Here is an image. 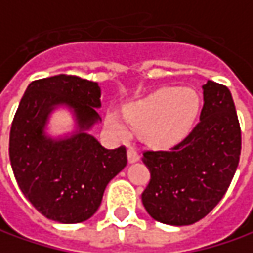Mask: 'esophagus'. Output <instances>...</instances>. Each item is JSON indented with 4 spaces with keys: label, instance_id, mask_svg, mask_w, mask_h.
Wrapping results in <instances>:
<instances>
[{
    "label": "esophagus",
    "instance_id": "obj_1",
    "mask_svg": "<svg viewBox=\"0 0 253 253\" xmlns=\"http://www.w3.org/2000/svg\"><path fill=\"white\" fill-rule=\"evenodd\" d=\"M127 159H128V163H136L140 160V154H138L137 148L130 147L127 148Z\"/></svg>",
    "mask_w": 253,
    "mask_h": 253
}]
</instances>
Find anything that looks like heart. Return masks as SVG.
I'll list each match as a JSON object with an SVG mask.
<instances>
[{"instance_id": "b5f03b06", "label": "heart", "mask_w": 253, "mask_h": 253, "mask_svg": "<svg viewBox=\"0 0 253 253\" xmlns=\"http://www.w3.org/2000/svg\"><path fill=\"white\" fill-rule=\"evenodd\" d=\"M200 103V96L191 87H163L128 106L125 116L133 128L147 130L150 141L169 146L190 133ZM107 123L119 136L126 137L127 127L117 117L109 116Z\"/></svg>"}]
</instances>
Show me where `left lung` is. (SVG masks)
Instances as JSON below:
<instances>
[{
  "label": "left lung",
  "mask_w": 253,
  "mask_h": 253,
  "mask_svg": "<svg viewBox=\"0 0 253 253\" xmlns=\"http://www.w3.org/2000/svg\"><path fill=\"white\" fill-rule=\"evenodd\" d=\"M191 133L170 150H146L150 181L141 201L156 221L191 225L225 195L241 156V126L229 89L208 81Z\"/></svg>",
  "instance_id": "1"
}]
</instances>
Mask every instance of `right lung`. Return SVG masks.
Listing matches in <instances>:
<instances>
[{
	"label": "right lung",
	"instance_id": "add662e5",
	"mask_svg": "<svg viewBox=\"0 0 253 253\" xmlns=\"http://www.w3.org/2000/svg\"><path fill=\"white\" fill-rule=\"evenodd\" d=\"M74 107L81 131L55 142L43 126L55 104ZM100 87L73 75L29 83L9 133V160L22 194L43 216L62 224L89 219L102 203L106 185L126 167L125 146L105 148L90 128L100 117Z\"/></svg>",
	"mask_w": 253,
	"mask_h": 253
}]
</instances>
